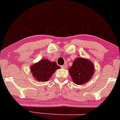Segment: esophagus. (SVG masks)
Here are the masks:
<instances>
[{"label":"esophagus","instance_id":"esophagus-1","mask_svg":"<svg viewBox=\"0 0 120 120\" xmlns=\"http://www.w3.org/2000/svg\"><path fill=\"white\" fill-rule=\"evenodd\" d=\"M61 68H62V69H66L67 68H68V65H62V66H61Z\"/></svg>","mask_w":120,"mask_h":120}]
</instances>
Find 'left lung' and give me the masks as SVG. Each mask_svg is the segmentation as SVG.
<instances>
[{
	"instance_id": "left-lung-1",
	"label": "left lung",
	"mask_w": 120,
	"mask_h": 120,
	"mask_svg": "<svg viewBox=\"0 0 120 120\" xmlns=\"http://www.w3.org/2000/svg\"><path fill=\"white\" fill-rule=\"evenodd\" d=\"M95 71L94 65L89 59L77 58L69 69V74L75 84H84L88 82Z\"/></svg>"
}]
</instances>
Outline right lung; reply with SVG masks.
Masks as SVG:
<instances>
[{
    "label": "right lung",
    "mask_w": 120,
    "mask_h": 120,
    "mask_svg": "<svg viewBox=\"0 0 120 120\" xmlns=\"http://www.w3.org/2000/svg\"><path fill=\"white\" fill-rule=\"evenodd\" d=\"M60 68L55 62L43 59L31 66L30 71L35 80L39 82H46L49 80L55 71Z\"/></svg>",
    "instance_id": "right-lung-1"
}]
</instances>
